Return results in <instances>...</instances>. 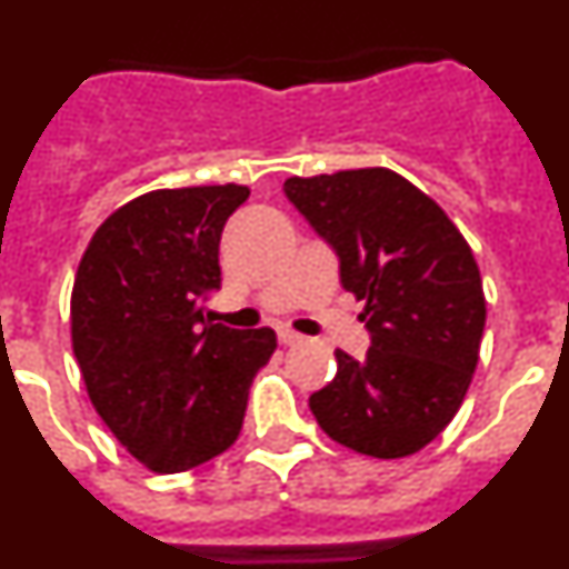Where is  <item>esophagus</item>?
I'll list each match as a JSON object with an SVG mask.
<instances>
[{"mask_svg": "<svg viewBox=\"0 0 569 569\" xmlns=\"http://www.w3.org/2000/svg\"><path fill=\"white\" fill-rule=\"evenodd\" d=\"M279 341L281 345H288V347H293V345H301V341H305V336H299V333H293V330H279Z\"/></svg>", "mask_w": 569, "mask_h": 569, "instance_id": "obj_1", "label": "esophagus"}]
</instances>
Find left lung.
<instances>
[{
    "instance_id": "8db88e82",
    "label": "left lung",
    "mask_w": 569,
    "mask_h": 569,
    "mask_svg": "<svg viewBox=\"0 0 569 569\" xmlns=\"http://www.w3.org/2000/svg\"><path fill=\"white\" fill-rule=\"evenodd\" d=\"M284 196L339 256L341 288L365 301V359L336 350L310 396L321 430L356 453H419L465 401L485 333L470 244L445 210L387 168L288 179Z\"/></svg>"
}]
</instances>
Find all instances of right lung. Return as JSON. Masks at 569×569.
<instances>
[{
    "label": "right lung",
    "instance_id": "1",
    "mask_svg": "<svg viewBox=\"0 0 569 569\" xmlns=\"http://www.w3.org/2000/svg\"><path fill=\"white\" fill-rule=\"evenodd\" d=\"M241 184L153 190L93 233L70 299L73 353L110 433L156 472H182L239 439L270 328L204 319L222 288L219 239Z\"/></svg>",
    "mask_w": 569,
    "mask_h": 569
}]
</instances>
